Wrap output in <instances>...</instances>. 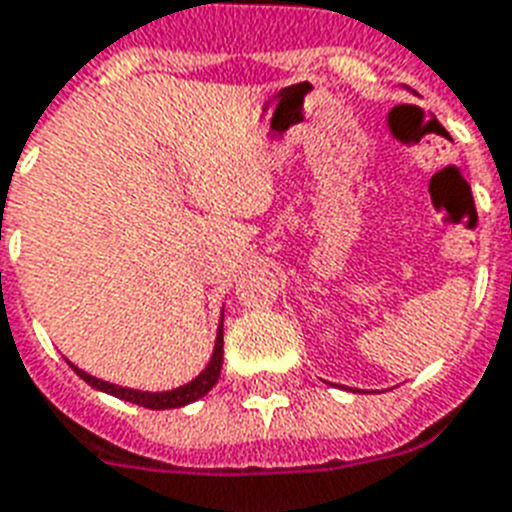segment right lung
<instances>
[{"label":"right lung","mask_w":512,"mask_h":512,"mask_svg":"<svg viewBox=\"0 0 512 512\" xmlns=\"http://www.w3.org/2000/svg\"><path fill=\"white\" fill-rule=\"evenodd\" d=\"M68 365L78 376L86 381L89 386H94L97 392L112 394V397H118V400L134 402V405L149 407V410H173V407H184L189 402H197L199 397H205L215 384H218L220 378V365H223V318L218 323V334H215V347H213V357H210V363L197 378H191L189 384L176 386V389H168V392H141V389H131V386H118L110 384V381H102V378L91 376V373L81 371L78 365H73L68 360Z\"/></svg>","instance_id":"add662e5"}]
</instances>
